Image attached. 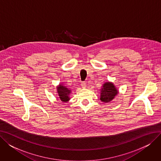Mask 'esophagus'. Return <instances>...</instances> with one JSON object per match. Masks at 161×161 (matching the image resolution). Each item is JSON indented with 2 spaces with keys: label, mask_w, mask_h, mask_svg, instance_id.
I'll list each match as a JSON object with an SVG mask.
<instances>
[{
  "label": "esophagus",
  "mask_w": 161,
  "mask_h": 161,
  "mask_svg": "<svg viewBox=\"0 0 161 161\" xmlns=\"http://www.w3.org/2000/svg\"><path fill=\"white\" fill-rule=\"evenodd\" d=\"M81 87H82V88H86V86H87V84H86V82L83 81V82H81Z\"/></svg>",
  "instance_id": "1"
}]
</instances>
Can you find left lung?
Instances as JSON below:
<instances>
[{"mask_svg":"<svg viewBox=\"0 0 161 161\" xmlns=\"http://www.w3.org/2000/svg\"><path fill=\"white\" fill-rule=\"evenodd\" d=\"M118 93V90L112 82H106L103 84L100 91V100L103 103H109Z\"/></svg>","mask_w":161,"mask_h":161,"instance_id":"left-lung-1","label":"left lung"}]
</instances>
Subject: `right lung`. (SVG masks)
Returning <instances> with one entry per match:
<instances>
[{
  "label": "right lung",
  "mask_w": 161,
  "mask_h": 161,
  "mask_svg": "<svg viewBox=\"0 0 161 161\" xmlns=\"http://www.w3.org/2000/svg\"><path fill=\"white\" fill-rule=\"evenodd\" d=\"M57 91L58 96V98L63 103H66L70 100V95L71 93V90L67 87L64 86L63 83H60L58 86L57 87Z\"/></svg>",
  "instance_id": "obj_1"
}]
</instances>
